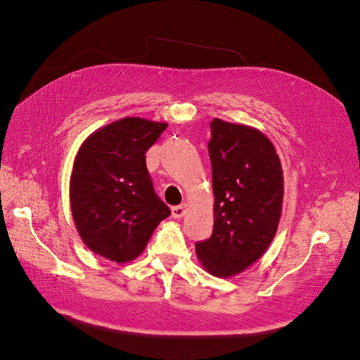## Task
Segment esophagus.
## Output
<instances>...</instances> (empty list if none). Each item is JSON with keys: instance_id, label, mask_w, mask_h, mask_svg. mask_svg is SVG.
<instances>
[{"instance_id": "1", "label": "esophagus", "mask_w": 360, "mask_h": 360, "mask_svg": "<svg viewBox=\"0 0 360 360\" xmlns=\"http://www.w3.org/2000/svg\"><path fill=\"white\" fill-rule=\"evenodd\" d=\"M188 210V205L186 204H179V205H174L171 209V214L174 219H179V217L184 216V213H186Z\"/></svg>"}]
</instances>
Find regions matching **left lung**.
I'll list each match as a JSON object with an SVG mask.
<instances>
[{
	"label": "left lung",
	"mask_w": 360,
	"mask_h": 360,
	"mask_svg": "<svg viewBox=\"0 0 360 360\" xmlns=\"http://www.w3.org/2000/svg\"><path fill=\"white\" fill-rule=\"evenodd\" d=\"M210 129L214 225L195 249L209 274L228 278L255 263L274 240L284 177L274 144L259 130L219 118Z\"/></svg>",
	"instance_id": "obj_1"
}]
</instances>
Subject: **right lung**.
Segmentation results:
<instances>
[{"mask_svg": "<svg viewBox=\"0 0 360 360\" xmlns=\"http://www.w3.org/2000/svg\"><path fill=\"white\" fill-rule=\"evenodd\" d=\"M165 123L123 118L85 139L70 179L73 221L93 252L126 263L143 252L169 207L155 192L146 153Z\"/></svg>", "mask_w": 360, "mask_h": 360, "instance_id": "add662e5", "label": "right lung"}]
</instances>
